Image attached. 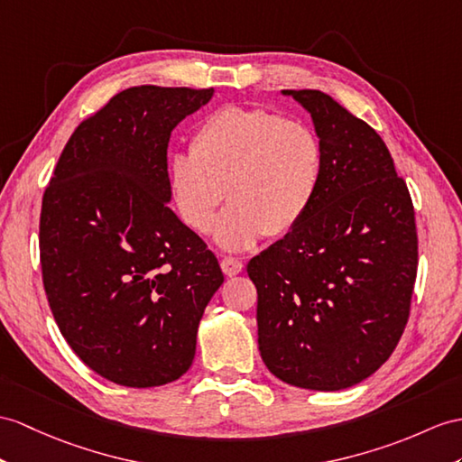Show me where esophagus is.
<instances>
[{"label": "esophagus", "instance_id": "obj_1", "mask_svg": "<svg viewBox=\"0 0 462 462\" xmlns=\"http://www.w3.org/2000/svg\"><path fill=\"white\" fill-rule=\"evenodd\" d=\"M221 270L225 273V276H237L243 273V263L239 261V258L225 256L221 261Z\"/></svg>", "mask_w": 462, "mask_h": 462}]
</instances>
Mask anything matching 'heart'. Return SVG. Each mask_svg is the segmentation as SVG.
Returning <instances> with one entry per match:
<instances>
[{
	"label": "heart",
	"mask_w": 462,
	"mask_h": 462,
	"mask_svg": "<svg viewBox=\"0 0 462 462\" xmlns=\"http://www.w3.org/2000/svg\"><path fill=\"white\" fill-rule=\"evenodd\" d=\"M318 133L266 109L221 107L196 129L189 154L168 162V192L189 229L213 225L223 251L253 249L264 235L284 237L306 219L323 182Z\"/></svg>",
	"instance_id": "heart-1"
}]
</instances>
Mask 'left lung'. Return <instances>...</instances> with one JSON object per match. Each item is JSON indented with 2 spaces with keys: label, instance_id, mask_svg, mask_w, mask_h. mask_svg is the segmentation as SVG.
<instances>
[{
  "label": "left lung",
  "instance_id": "left-lung-1",
  "mask_svg": "<svg viewBox=\"0 0 462 462\" xmlns=\"http://www.w3.org/2000/svg\"><path fill=\"white\" fill-rule=\"evenodd\" d=\"M311 116L325 168L298 227L246 266L258 351L290 386L335 392L388 361L410 316L418 235L380 134L319 89H282Z\"/></svg>",
  "mask_w": 462,
  "mask_h": 462
}]
</instances>
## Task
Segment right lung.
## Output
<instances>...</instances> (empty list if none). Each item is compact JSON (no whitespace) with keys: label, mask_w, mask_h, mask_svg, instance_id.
Instances as JSON below:
<instances>
[{"label":"right lung","mask_w":462,"mask_h":462,"mask_svg":"<svg viewBox=\"0 0 462 462\" xmlns=\"http://www.w3.org/2000/svg\"><path fill=\"white\" fill-rule=\"evenodd\" d=\"M216 89L134 86L72 133L41 209V264L72 351L116 384L152 388L192 366L216 254L168 208V141Z\"/></svg>","instance_id":"obj_1"}]
</instances>
